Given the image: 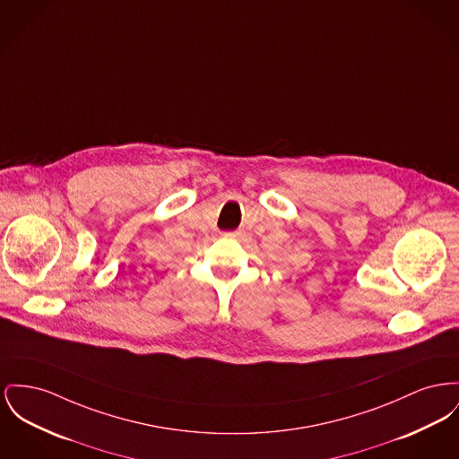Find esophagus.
I'll return each mask as SVG.
<instances>
[{
	"label": "esophagus",
	"instance_id": "1",
	"mask_svg": "<svg viewBox=\"0 0 459 459\" xmlns=\"http://www.w3.org/2000/svg\"><path fill=\"white\" fill-rule=\"evenodd\" d=\"M227 236H229V238H234V239H241L244 236V232L243 230H234V232H229Z\"/></svg>",
	"mask_w": 459,
	"mask_h": 459
}]
</instances>
